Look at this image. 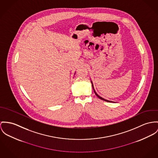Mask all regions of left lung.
I'll return each mask as SVG.
<instances>
[{"label": "left lung", "instance_id": "1", "mask_svg": "<svg viewBox=\"0 0 158 158\" xmlns=\"http://www.w3.org/2000/svg\"><path fill=\"white\" fill-rule=\"evenodd\" d=\"M91 84H92V86H93V88L94 91V93H95V94H96V95L97 96V97H98L100 99H101V100H104V101H105V102H112V101H110V100H106V99H105V98H102V97H100V96H98V95L97 94V93H96V92L95 91V90H94V86H93V83H92V81H91Z\"/></svg>", "mask_w": 158, "mask_h": 158}]
</instances>
